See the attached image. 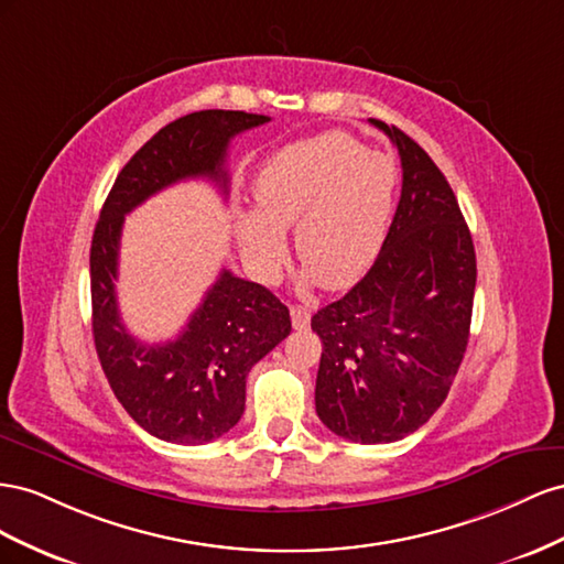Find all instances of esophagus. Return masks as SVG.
<instances>
[{
    "instance_id": "34e87169",
    "label": "esophagus",
    "mask_w": 564,
    "mask_h": 564,
    "mask_svg": "<svg viewBox=\"0 0 564 564\" xmlns=\"http://www.w3.org/2000/svg\"><path fill=\"white\" fill-rule=\"evenodd\" d=\"M291 318H293V328L295 330H304V328L310 326L312 312L307 307H300V304H293V307H291Z\"/></svg>"
}]
</instances>
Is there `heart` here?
Segmentation results:
<instances>
[{
    "mask_svg": "<svg viewBox=\"0 0 564 564\" xmlns=\"http://www.w3.org/2000/svg\"><path fill=\"white\" fill-rule=\"evenodd\" d=\"M397 163L366 151L345 132H324L273 153L254 180L257 210L238 213L248 262L273 279L285 257L283 229L295 227V252L307 281L328 291L351 285L373 264L394 210Z\"/></svg>",
    "mask_w": 564,
    "mask_h": 564,
    "instance_id": "obj_1",
    "label": "heart"
}]
</instances>
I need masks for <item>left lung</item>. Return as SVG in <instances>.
<instances>
[{
	"mask_svg": "<svg viewBox=\"0 0 564 564\" xmlns=\"http://www.w3.org/2000/svg\"><path fill=\"white\" fill-rule=\"evenodd\" d=\"M401 158V198L373 267L312 316L324 343L316 413L359 444L404 440L452 390L468 347L475 246L432 158L397 127L371 120Z\"/></svg>",
	"mask_w": 564,
	"mask_h": 564,
	"instance_id": "8db88e82",
	"label": "left lung"
}]
</instances>
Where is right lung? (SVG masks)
I'll return each instance as SVG.
<instances>
[{
    "label": "right lung",
    "mask_w": 564,
    "mask_h": 564,
    "mask_svg": "<svg viewBox=\"0 0 564 564\" xmlns=\"http://www.w3.org/2000/svg\"><path fill=\"white\" fill-rule=\"evenodd\" d=\"M264 122L267 116L243 110H198L165 124L120 170L96 221L89 252L96 354L124 411L163 442L207 444L240 421L250 368L291 333V312L264 285L221 269L174 340L139 343L122 324L116 295L124 215L198 176L227 196L231 139Z\"/></svg>",
    "instance_id": "1"
}]
</instances>
